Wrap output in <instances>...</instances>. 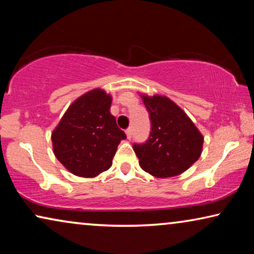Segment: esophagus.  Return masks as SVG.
<instances>
[{
  "label": "esophagus",
  "mask_w": 254,
  "mask_h": 254,
  "mask_svg": "<svg viewBox=\"0 0 254 254\" xmlns=\"http://www.w3.org/2000/svg\"><path fill=\"white\" fill-rule=\"evenodd\" d=\"M131 134H133V133H131V128H130V127H129V128H127V129H126L127 138H129V140H130V138H131Z\"/></svg>",
  "instance_id": "1"
}]
</instances>
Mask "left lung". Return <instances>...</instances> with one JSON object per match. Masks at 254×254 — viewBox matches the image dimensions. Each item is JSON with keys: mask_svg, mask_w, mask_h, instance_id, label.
Returning a JSON list of instances; mask_svg holds the SVG:
<instances>
[{"mask_svg": "<svg viewBox=\"0 0 254 254\" xmlns=\"http://www.w3.org/2000/svg\"><path fill=\"white\" fill-rule=\"evenodd\" d=\"M151 131L148 140L133 145L142 170L156 178L178 176L202 152L203 136L187 114L165 96H141Z\"/></svg>", "mask_w": 254, "mask_h": 254, "instance_id": "1", "label": "left lung"}]
</instances>
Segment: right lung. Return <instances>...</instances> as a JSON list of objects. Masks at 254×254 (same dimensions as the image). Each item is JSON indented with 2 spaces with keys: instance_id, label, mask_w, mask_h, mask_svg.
Listing matches in <instances>:
<instances>
[{
  "instance_id": "obj_1",
  "label": "right lung",
  "mask_w": 254,
  "mask_h": 254,
  "mask_svg": "<svg viewBox=\"0 0 254 254\" xmlns=\"http://www.w3.org/2000/svg\"><path fill=\"white\" fill-rule=\"evenodd\" d=\"M112 97L102 89L84 93L68 107L52 133L55 157L72 175L93 178L112 165L126 134L110 113Z\"/></svg>"
}]
</instances>
